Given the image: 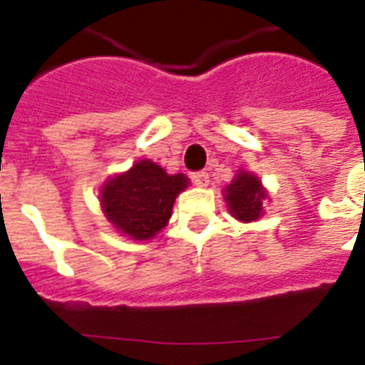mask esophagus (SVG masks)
<instances>
[{
  "label": "esophagus",
  "instance_id": "esophagus-1",
  "mask_svg": "<svg viewBox=\"0 0 365 365\" xmlns=\"http://www.w3.org/2000/svg\"><path fill=\"white\" fill-rule=\"evenodd\" d=\"M193 185L195 186H201V188H205V186H208V182H210V175L206 172H197L193 173Z\"/></svg>",
  "mask_w": 365,
  "mask_h": 365
}]
</instances>
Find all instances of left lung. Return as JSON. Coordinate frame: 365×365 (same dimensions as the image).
Segmentation results:
<instances>
[{"instance_id":"1","label":"left lung","mask_w":365,"mask_h":365,"mask_svg":"<svg viewBox=\"0 0 365 365\" xmlns=\"http://www.w3.org/2000/svg\"><path fill=\"white\" fill-rule=\"evenodd\" d=\"M225 199L228 202L230 214L240 221H256L263 210V201L267 193L261 188V182L252 173L241 172L225 190Z\"/></svg>"}]
</instances>
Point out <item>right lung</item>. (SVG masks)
Instances as JSON below:
<instances>
[{
  "label": "right lung",
  "mask_w": 365,
  "mask_h": 365,
  "mask_svg": "<svg viewBox=\"0 0 365 365\" xmlns=\"http://www.w3.org/2000/svg\"><path fill=\"white\" fill-rule=\"evenodd\" d=\"M182 173L168 175L151 160H138L130 172L113 177L102 188L106 217L133 240H150L172 217L173 201L186 188Z\"/></svg>",
  "instance_id": "1"
}]
</instances>
